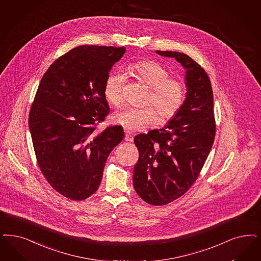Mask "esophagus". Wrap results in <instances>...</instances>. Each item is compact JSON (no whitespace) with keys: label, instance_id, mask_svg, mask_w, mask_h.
Masks as SVG:
<instances>
[{"label":"esophagus","instance_id":"34e87169","mask_svg":"<svg viewBox=\"0 0 261 261\" xmlns=\"http://www.w3.org/2000/svg\"><path fill=\"white\" fill-rule=\"evenodd\" d=\"M133 140H134V136H133V134L130 133V132H128V131H126L125 141H127V142H133Z\"/></svg>","mask_w":261,"mask_h":261}]
</instances>
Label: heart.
<instances>
[{
  "instance_id": "heart-1",
  "label": "heart",
  "mask_w": 261,
  "mask_h": 261,
  "mask_svg": "<svg viewBox=\"0 0 261 261\" xmlns=\"http://www.w3.org/2000/svg\"><path fill=\"white\" fill-rule=\"evenodd\" d=\"M127 73L150 89L147 103L152 104L158 111L161 122L169 121L177 115L184 103L185 87L179 79L170 78V72L165 66L152 61H144L130 65ZM123 84L124 77L117 73L109 75L104 84L106 98L117 107L123 102ZM157 120V113L151 107L126 108L115 116V121L128 132L140 131Z\"/></svg>"
}]
</instances>
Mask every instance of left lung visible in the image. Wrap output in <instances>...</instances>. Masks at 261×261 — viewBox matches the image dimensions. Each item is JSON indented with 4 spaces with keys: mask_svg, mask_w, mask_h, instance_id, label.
I'll list each match as a JSON object with an SVG mask.
<instances>
[{
    "mask_svg": "<svg viewBox=\"0 0 261 261\" xmlns=\"http://www.w3.org/2000/svg\"><path fill=\"white\" fill-rule=\"evenodd\" d=\"M185 68L186 98L177 115L161 129L139 134L134 143L137 194L152 205H165L184 195L198 178L215 138L213 91L204 69L189 56L156 51Z\"/></svg>",
    "mask_w": 261,
    "mask_h": 261,
    "instance_id": "8db88e82",
    "label": "left lung"
}]
</instances>
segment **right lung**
<instances>
[{"label": "right lung", "instance_id": "obj_1", "mask_svg": "<svg viewBox=\"0 0 261 261\" xmlns=\"http://www.w3.org/2000/svg\"><path fill=\"white\" fill-rule=\"evenodd\" d=\"M124 47L82 45L57 59L43 75L29 115L36 160L48 183L65 198L83 200L98 189L121 126L95 133L109 114L104 84Z\"/></svg>", "mask_w": 261, "mask_h": 261}]
</instances>
